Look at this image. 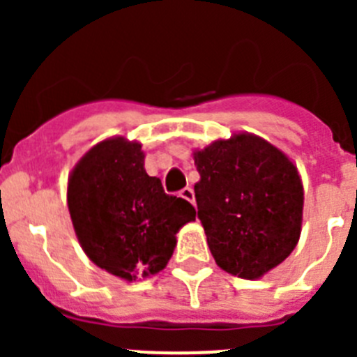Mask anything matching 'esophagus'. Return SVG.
<instances>
[{
	"label": "esophagus",
	"mask_w": 357,
	"mask_h": 357,
	"mask_svg": "<svg viewBox=\"0 0 357 357\" xmlns=\"http://www.w3.org/2000/svg\"><path fill=\"white\" fill-rule=\"evenodd\" d=\"M178 195H181V197L184 198V200H188V202H191V204H195V193H193V189H191V188H184Z\"/></svg>",
	"instance_id": "1"
}]
</instances>
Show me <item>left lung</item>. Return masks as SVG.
<instances>
[{
	"instance_id": "left-lung-1",
	"label": "left lung",
	"mask_w": 357,
	"mask_h": 357,
	"mask_svg": "<svg viewBox=\"0 0 357 357\" xmlns=\"http://www.w3.org/2000/svg\"><path fill=\"white\" fill-rule=\"evenodd\" d=\"M198 220L222 270L259 279L288 257L302 225L304 191L291 160L250 134L195 151Z\"/></svg>"
}]
</instances>
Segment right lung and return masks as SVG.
Returning a JSON list of instances; mask_svg holds the SVG:
<instances>
[{"label":"right lung","mask_w":357,"mask_h":357,"mask_svg":"<svg viewBox=\"0 0 357 357\" xmlns=\"http://www.w3.org/2000/svg\"><path fill=\"white\" fill-rule=\"evenodd\" d=\"M68 206L89 259L127 280L160 272L178 229L197 216L188 200L166 195L160 178L148 175L141 144L123 137L82 157L69 178Z\"/></svg>","instance_id":"right-lung-1"}]
</instances>
